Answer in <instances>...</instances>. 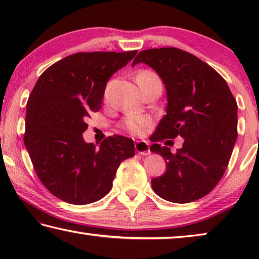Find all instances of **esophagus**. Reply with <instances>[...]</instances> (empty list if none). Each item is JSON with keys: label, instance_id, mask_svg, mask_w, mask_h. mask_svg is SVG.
<instances>
[{"label": "esophagus", "instance_id": "1", "mask_svg": "<svg viewBox=\"0 0 259 259\" xmlns=\"http://www.w3.org/2000/svg\"><path fill=\"white\" fill-rule=\"evenodd\" d=\"M135 150L140 155H148L151 153L150 145L145 140H137L135 143Z\"/></svg>", "mask_w": 259, "mask_h": 259}]
</instances>
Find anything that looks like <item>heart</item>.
<instances>
[{
    "label": "heart",
    "mask_w": 259,
    "mask_h": 259,
    "mask_svg": "<svg viewBox=\"0 0 259 259\" xmlns=\"http://www.w3.org/2000/svg\"><path fill=\"white\" fill-rule=\"evenodd\" d=\"M157 77L155 73H153L151 71H140L138 73L136 80L137 82H142V81H147L151 80V78H155ZM151 123L150 117H147L145 115H138V114H130L125 117L124 120V128L130 131L133 134H142L146 130V128Z\"/></svg>",
    "instance_id": "obj_1"
}]
</instances>
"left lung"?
<instances>
[{
    "label": "left lung",
    "mask_w": 259,
    "mask_h": 259,
    "mask_svg": "<svg viewBox=\"0 0 259 259\" xmlns=\"http://www.w3.org/2000/svg\"><path fill=\"white\" fill-rule=\"evenodd\" d=\"M144 63L163 81L165 115L150 150L165 161V172L152 179L160 198L193 202L213 190L224 175L238 137V105L226 81L208 64L177 48L140 51L133 66ZM177 135L184 138L176 153L157 144Z\"/></svg>",
    "instance_id": "obj_1"
}]
</instances>
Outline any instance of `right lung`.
I'll return each instance as SVG.
<instances>
[{
  "label": "right lung",
  "mask_w": 259,
  "mask_h": 259,
  "mask_svg": "<svg viewBox=\"0 0 259 259\" xmlns=\"http://www.w3.org/2000/svg\"><path fill=\"white\" fill-rule=\"evenodd\" d=\"M137 51L78 52L41 74L26 107L24 143L43 185L56 198L89 204L111 191L122 161L135 155L134 140L108 137L96 147L83 133L102 107L107 81Z\"/></svg>",
  "instance_id": "add662e5"
}]
</instances>
